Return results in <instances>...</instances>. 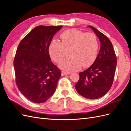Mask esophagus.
I'll return each instance as SVG.
<instances>
[{
    "mask_svg": "<svg viewBox=\"0 0 131 131\" xmlns=\"http://www.w3.org/2000/svg\"><path fill=\"white\" fill-rule=\"evenodd\" d=\"M71 73V72H65V71H62V72H61V75L70 74Z\"/></svg>",
    "mask_w": 131,
    "mask_h": 131,
    "instance_id": "34e87169",
    "label": "esophagus"
}]
</instances>
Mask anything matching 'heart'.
<instances>
[{"label": "heart", "instance_id": "obj_1", "mask_svg": "<svg viewBox=\"0 0 131 131\" xmlns=\"http://www.w3.org/2000/svg\"><path fill=\"white\" fill-rule=\"evenodd\" d=\"M61 42L53 41L49 46V53L57 63L60 62L65 56V49H70L71 57L63 60L59 66L69 72L79 70L83 66H91L95 61L98 50V42L95 34L84 33L76 29H68L60 35Z\"/></svg>", "mask_w": 131, "mask_h": 131}]
</instances>
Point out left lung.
Returning <instances> with one entry per match:
<instances>
[{
  "label": "left lung",
  "mask_w": 131,
  "mask_h": 131,
  "mask_svg": "<svg viewBox=\"0 0 131 131\" xmlns=\"http://www.w3.org/2000/svg\"><path fill=\"white\" fill-rule=\"evenodd\" d=\"M99 37L101 48L92 65L79 73V79L75 85L78 93L90 100L99 99L110 90L116 67V57L108 38L94 27L89 26Z\"/></svg>",
  "instance_id": "1"
}]
</instances>
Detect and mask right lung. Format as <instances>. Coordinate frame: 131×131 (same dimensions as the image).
<instances>
[{
    "mask_svg": "<svg viewBox=\"0 0 131 131\" xmlns=\"http://www.w3.org/2000/svg\"><path fill=\"white\" fill-rule=\"evenodd\" d=\"M62 26H39L19 43L14 61L16 83L26 97L36 103L45 102L54 93L60 70L50 61L49 46Z\"/></svg>",
    "mask_w": 131,
    "mask_h": 131,
    "instance_id": "right-lung-1",
    "label": "right lung"
}]
</instances>
